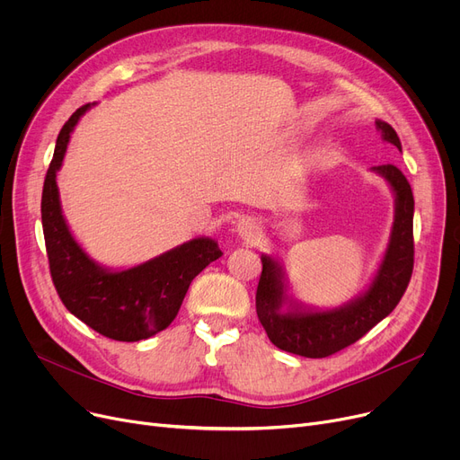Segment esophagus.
Wrapping results in <instances>:
<instances>
[{
  "mask_svg": "<svg viewBox=\"0 0 460 460\" xmlns=\"http://www.w3.org/2000/svg\"><path fill=\"white\" fill-rule=\"evenodd\" d=\"M236 233L243 236L244 240H248V243H253V240L259 238L261 234V226L257 222V217L253 216H243L240 220L236 222Z\"/></svg>",
  "mask_w": 460,
  "mask_h": 460,
  "instance_id": "obj_1",
  "label": "esophagus"
}]
</instances>
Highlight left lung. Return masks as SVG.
Instances as JSON below:
<instances>
[{
  "instance_id": "left-lung-1",
  "label": "left lung",
  "mask_w": 460,
  "mask_h": 460,
  "mask_svg": "<svg viewBox=\"0 0 460 460\" xmlns=\"http://www.w3.org/2000/svg\"><path fill=\"white\" fill-rule=\"evenodd\" d=\"M382 139L402 153L397 132L375 120ZM371 172L390 184L395 216L388 248L364 293L333 309H315L287 295L285 272L272 255H261L262 272L257 285V317L269 340L281 350L304 358H326L343 350L385 319L402 298L414 269V196L401 169L385 164Z\"/></svg>"
}]
</instances>
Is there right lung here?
Here are the masks:
<instances>
[{"mask_svg":"<svg viewBox=\"0 0 460 460\" xmlns=\"http://www.w3.org/2000/svg\"><path fill=\"white\" fill-rule=\"evenodd\" d=\"M91 106L78 108L63 125L44 179L40 214L46 253L56 291L72 315L110 340L132 343L173 323L191 279L222 257V250L216 240L198 236L127 270L106 269L87 255L66 226L56 177L70 134Z\"/></svg>","mask_w":460,"mask_h":460,"instance_id":"1","label":"right lung"}]
</instances>
